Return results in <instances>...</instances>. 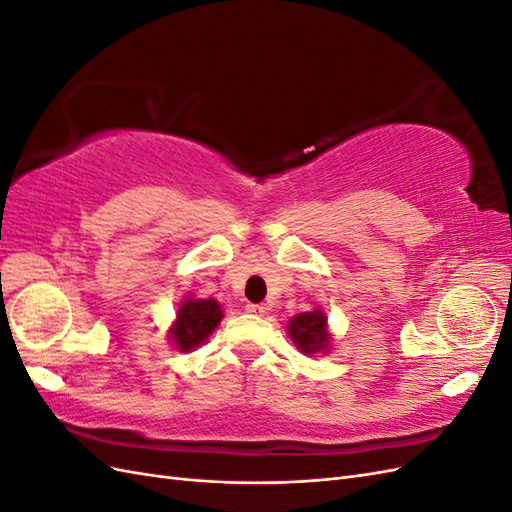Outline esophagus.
Masks as SVG:
<instances>
[{
	"label": "esophagus",
	"instance_id": "34e87169",
	"mask_svg": "<svg viewBox=\"0 0 512 512\" xmlns=\"http://www.w3.org/2000/svg\"><path fill=\"white\" fill-rule=\"evenodd\" d=\"M245 309H247V314H254V316H262L267 312L265 305H258V303H247Z\"/></svg>",
	"mask_w": 512,
	"mask_h": 512
}]
</instances>
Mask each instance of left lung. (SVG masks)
Segmentation results:
<instances>
[{"label": "left lung", "instance_id": "obj_1", "mask_svg": "<svg viewBox=\"0 0 512 512\" xmlns=\"http://www.w3.org/2000/svg\"><path fill=\"white\" fill-rule=\"evenodd\" d=\"M288 335L294 344L305 354H314L327 348L329 333H327V316L322 312H305L297 318H292L288 324Z\"/></svg>", "mask_w": 512, "mask_h": 512}]
</instances>
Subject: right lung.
<instances>
[{
    "mask_svg": "<svg viewBox=\"0 0 512 512\" xmlns=\"http://www.w3.org/2000/svg\"><path fill=\"white\" fill-rule=\"evenodd\" d=\"M222 320V309L220 303L213 299H188L183 301L177 322L170 337L177 344L179 350L188 352L196 346H200L205 339L213 333Z\"/></svg>",
    "mask_w": 512,
    "mask_h": 512,
    "instance_id": "add662e5",
    "label": "right lung"
}]
</instances>
